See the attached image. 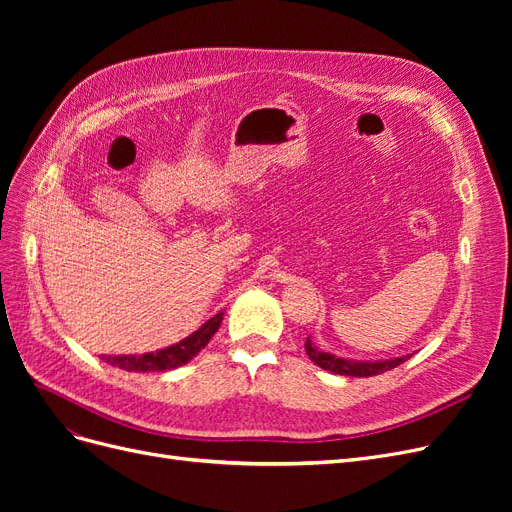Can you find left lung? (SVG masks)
<instances>
[{
    "mask_svg": "<svg viewBox=\"0 0 512 512\" xmlns=\"http://www.w3.org/2000/svg\"><path fill=\"white\" fill-rule=\"evenodd\" d=\"M305 352L318 367L333 371V374H339V376H356V378H369V376L384 374V371H389V369H393V367H397V365H401V363L410 359V356H397V359H389V361L342 359V356H335V354L318 350L309 337L305 342Z\"/></svg>",
    "mask_w": 512,
    "mask_h": 512,
    "instance_id": "left-lung-1",
    "label": "left lung"
}]
</instances>
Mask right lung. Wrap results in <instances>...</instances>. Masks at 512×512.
<instances>
[{
	"instance_id": "add662e5",
	"label": "right lung",
	"mask_w": 512,
	"mask_h": 512,
	"mask_svg": "<svg viewBox=\"0 0 512 512\" xmlns=\"http://www.w3.org/2000/svg\"><path fill=\"white\" fill-rule=\"evenodd\" d=\"M222 318H224V312L215 314L190 337H185L179 344H173L164 350L147 352V354H121V356L104 354L102 361L126 371H166V369L181 367L185 363H190L194 356L209 344V339L215 335V331L220 329Z\"/></svg>"
}]
</instances>
